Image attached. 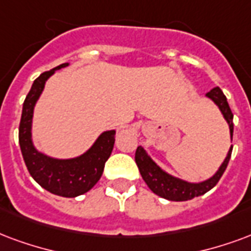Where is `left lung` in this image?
I'll list each match as a JSON object with an SVG mask.
<instances>
[{
    "label": "left lung",
    "mask_w": 251,
    "mask_h": 251,
    "mask_svg": "<svg viewBox=\"0 0 251 251\" xmlns=\"http://www.w3.org/2000/svg\"><path fill=\"white\" fill-rule=\"evenodd\" d=\"M206 97L214 102L215 106L220 109L221 114L224 116L225 121L227 122L230 130V141H231L233 140V129H234V126H233V113L230 110L229 103H227V100L225 97L224 92L220 88H214L211 89L209 93H206ZM231 150H233V146H230L229 151L226 154L224 162L221 163L218 170L210 178H207L205 181H201V182H189V181H185L182 178L174 177L172 174H169L168 172H165L162 168H159L158 165L154 162L151 157L146 153V150L142 146L137 148L135 162H137V166L140 169V173L142 178H144V181L154 194L162 197L165 200H169V201H189V200H193L196 197L203 196L205 193L211 190L218 183L220 178L222 177V174L227 168L230 155H231Z\"/></svg>",
    "instance_id": "1"
}]
</instances>
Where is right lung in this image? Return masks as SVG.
I'll return each mask as SVG.
<instances>
[{"mask_svg":"<svg viewBox=\"0 0 251 251\" xmlns=\"http://www.w3.org/2000/svg\"><path fill=\"white\" fill-rule=\"evenodd\" d=\"M69 62L61 64L42 73L31 85L22 106L18 140L22 157L33 179L51 194L74 198L89 192L100 181L105 162L110 157L116 141V130L102 131L86 151L74 158H54L37 149L33 142L31 126L37 101L45 89L46 81L55 70L66 68Z\"/></svg>","mask_w":251,"mask_h":251,"instance_id":"obj_1","label":"right lung"}]
</instances>
